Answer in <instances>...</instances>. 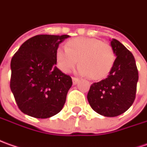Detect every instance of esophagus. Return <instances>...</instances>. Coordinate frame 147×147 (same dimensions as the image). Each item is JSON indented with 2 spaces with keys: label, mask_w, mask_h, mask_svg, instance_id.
I'll list each match as a JSON object with an SVG mask.
<instances>
[{
  "label": "esophagus",
  "mask_w": 147,
  "mask_h": 147,
  "mask_svg": "<svg viewBox=\"0 0 147 147\" xmlns=\"http://www.w3.org/2000/svg\"><path fill=\"white\" fill-rule=\"evenodd\" d=\"M79 81H80V79H79V78L72 77V82H73L74 84H76Z\"/></svg>",
  "instance_id": "esophagus-1"
}]
</instances>
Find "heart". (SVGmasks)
I'll return each instance as SVG.
<instances>
[{"label": "heart", "mask_w": 147, "mask_h": 147, "mask_svg": "<svg viewBox=\"0 0 147 147\" xmlns=\"http://www.w3.org/2000/svg\"><path fill=\"white\" fill-rule=\"evenodd\" d=\"M65 47H59L55 52L57 66L64 73L70 72L79 60L78 72L99 80L109 74L115 62L111 45L96 38H72L67 42Z\"/></svg>", "instance_id": "obj_1"}]
</instances>
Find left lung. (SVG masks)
Segmentation results:
<instances>
[{
    "instance_id": "8db88e82",
    "label": "left lung",
    "mask_w": 147,
    "mask_h": 147,
    "mask_svg": "<svg viewBox=\"0 0 147 147\" xmlns=\"http://www.w3.org/2000/svg\"><path fill=\"white\" fill-rule=\"evenodd\" d=\"M110 45L115 53L113 67L107 78L90 87L87 98L92 109L105 117H117L128 110L135 100L138 71L133 54L119 41Z\"/></svg>"
}]
</instances>
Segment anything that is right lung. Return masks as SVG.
I'll return each mask as SVG.
<instances>
[{"instance_id":"obj_1","label":"right lung","mask_w":147,"mask_h":147,"mask_svg":"<svg viewBox=\"0 0 147 147\" xmlns=\"http://www.w3.org/2000/svg\"><path fill=\"white\" fill-rule=\"evenodd\" d=\"M69 37H32L12 58L10 89L19 109L25 114L48 118L62 110L72 80L55 67V52Z\"/></svg>"}]
</instances>
